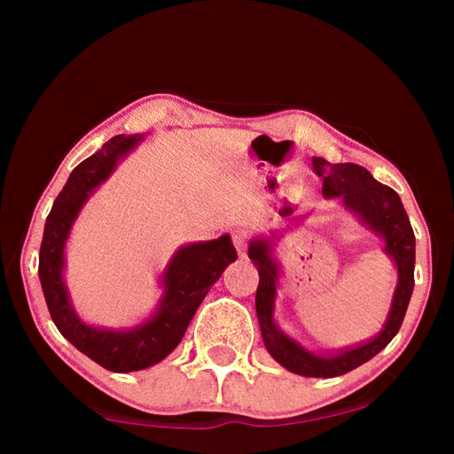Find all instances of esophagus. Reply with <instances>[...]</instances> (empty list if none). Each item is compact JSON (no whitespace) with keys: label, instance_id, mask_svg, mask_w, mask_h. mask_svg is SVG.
I'll use <instances>...</instances> for the list:
<instances>
[{"label":"esophagus","instance_id":"1","mask_svg":"<svg viewBox=\"0 0 454 454\" xmlns=\"http://www.w3.org/2000/svg\"><path fill=\"white\" fill-rule=\"evenodd\" d=\"M232 242L236 246L238 254L244 256L246 246H248V236H246V232H242V230H234V232H232Z\"/></svg>","mask_w":454,"mask_h":454}]
</instances>
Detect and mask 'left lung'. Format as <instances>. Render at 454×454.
I'll return each mask as SVG.
<instances>
[{
	"label": "left lung",
	"instance_id": "8db88e82",
	"mask_svg": "<svg viewBox=\"0 0 454 454\" xmlns=\"http://www.w3.org/2000/svg\"><path fill=\"white\" fill-rule=\"evenodd\" d=\"M312 166L322 178V194L326 198H340L347 208L355 210L364 224L371 226L384 238V250L395 260L398 270V284L390 304L388 318L372 340L356 344L333 356L314 355L301 344L282 334L274 325V298L278 284V268L272 260L270 240H252L248 256L258 268L260 284L256 290V314L260 333L266 350L276 363L290 372L330 379L340 376L356 366L364 364L393 340L401 328L406 309H409L414 286V232L406 210L396 192L390 186L376 182L366 168L358 164H330L322 158H314Z\"/></svg>",
	"mask_w": 454,
	"mask_h": 454
}]
</instances>
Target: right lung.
I'll list each match as a JSON object with an SVG mask.
<instances>
[{"instance_id": "1", "label": "right lung", "mask_w": 454, "mask_h": 454, "mask_svg": "<svg viewBox=\"0 0 454 454\" xmlns=\"http://www.w3.org/2000/svg\"><path fill=\"white\" fill-rule=\"evenodd\" d=\"M137 140H140L137 136L112 137L104 144L102 150L74 168L45 220L40 246V268H37L45 304L61 336L112 372L142 371L170 355L178 347L192 317L202 304L204 296L208 294L212 284L220 278L224 268L238 258L230 236L184 246L176 252L162 276L164 296L158 312L145 325L134 330H126V333L99 330L83 325L75 317L64 280H61L66 240L91 190L110 176L118 158Z\"/></svg>"}]
</instances>
